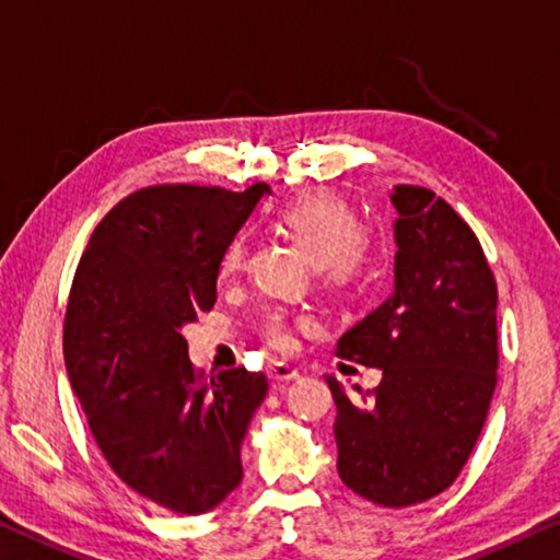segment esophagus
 I'll use <instances>...</instances> for the list:
<instances>
[{"mask_svg": "<svg viewBox=\"0 0 560 560\" xmlns=\"http://www.w3.org/2000/svg\"><path fill=\"white\" fill-rule=\"evenodd\" d=\"M269 378L273 381V384H289V381L299 378V371L291 369L289 363H283V361H273L269 366Z\"/></svg>", "mask_w": 560, "mask_h": 560, "instance_id": "1", "label": "esophagus"}]
</instances>
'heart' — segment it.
<instances>
[{
  "label": "heart",
  "mask_w": 560,
  "mask_h": 560,
  "mask_svg": "<svg viewBox=\"0 0 560 560\" xmlns=\"http://www.w3.org/2000/svg\"><path fill=\"white\" fill-rule=\"evenodd\" d=\"M283 232L301 246L306 259L324 271L326 289L334 294H351L369 277V246L363 242V224L349 203L331 191H308L283 203L277 211ZM244 236H234L221 252L219 269L232 277L244 266ZM269 343L289 349L291 328L281 316H271L264 326Z\"/></svg>",
  "instance_id": "1"
}]
</instances>
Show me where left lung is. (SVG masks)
I'll list each match as a JSON object with an SVG mask.
<instances>
[{"mask_svg": "<svg viewBox=\"0 0 560 560\" xmlns=\"http://www.w3.org/2000/svg\"><path fill=\"white\" fill-rule=\"evenodd\" d=\"M394 294L336 343V357L381 369L374 394L336 401L341 481L404 509L456 481L483 429L499 369V291L476 234L421 186H394Z\"/></svg>", "mask_w": 560, "mask_h": 560, "instance_id": "obj_1", "label": "left lung"}]
</instances>
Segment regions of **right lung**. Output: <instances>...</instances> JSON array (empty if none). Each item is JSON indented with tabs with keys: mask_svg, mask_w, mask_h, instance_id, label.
Wrapping results in <instances>:
<instances>
[{
	"mask_svg": "<svg viewBox=\"0 0 560 560\" xmlns=\"http://www.w3.org/2000/svg\"><path fill=\"white\" fill-rule=\"evenodd\" d=\"M266 184H164L121 199L77 266L65 363L96 446L147 501L199 516L242 483V441L269 381L203 378L184 326L217 304L219 261Z\"/></svg>",
	"mask_w": 560,
	"mask_h": 560,
	"instance_id": "add662e5",
	"label": "right lung"
}]
</instances>
